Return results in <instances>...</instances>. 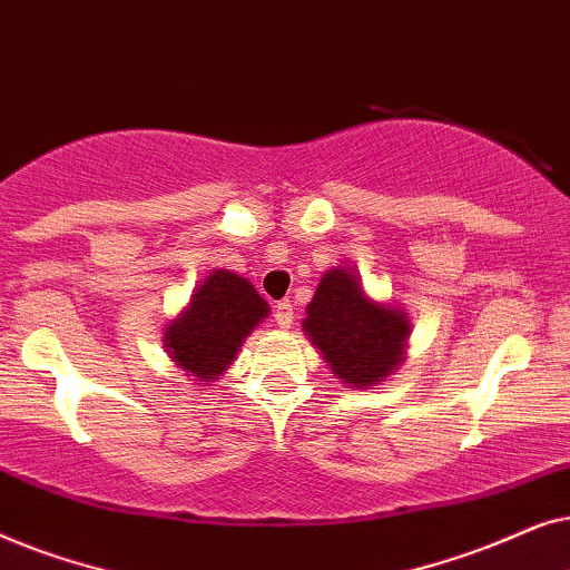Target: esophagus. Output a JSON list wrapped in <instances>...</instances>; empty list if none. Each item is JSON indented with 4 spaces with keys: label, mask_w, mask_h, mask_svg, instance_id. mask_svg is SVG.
Here are the masks:
<instances>
[{
    "label": "esophagus",
    "mask_w": 570,
    "mask_h": 570,
    "mask_svg": "<svg viewBox=\"0 0 570 570\" xmlns=\"http://www.w3.org/2000/svg\"><path fill=\"white\" fill-rule=\"evenodd\" d=\"M293 318H295V308H293L291 301L275 303V322H277L279 330H291Z\"/></svg>",
    "instance_id": "1"
}]
</instances>
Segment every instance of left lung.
I'll use <instances>...</instances> for the list:
<instances>
[{
    "mask_svg": "<svg viewBox=\"0 0 570 570\" xmlns=\"http://www.w3.org/2000/svg\"><path fill=\"white\" fill-rule=\"evenodd\" d=\"M306 314L303 330L345 384L371 386L400 365L407 316L368 301L353 272H326Z\"/></svg>",
    "mask_w": 570,
    "mask_h": 570,
    "instance_id": "1",
    "label": "left lung"
}]
</instances>
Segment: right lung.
<instances>
[{
    "mask_svg": "<svg viewBox=\"0 0 570 570\" xmlns=\"http://www.w3.org/2000/svg\"><path fill=\"white\" fill-rule=\"evenodd\" d=\"M267 301L248 279L217 269L166 330V347L186 373L209 381L228 368L240 342L267 316Z\"/></svg>",
    "mask_w": 570,
    "mask_h": 570,
    "instance_id": "obj_1",
    "label": "right lung"
}]
</instances>
